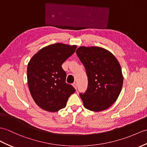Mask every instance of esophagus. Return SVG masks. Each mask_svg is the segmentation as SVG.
<instances>
[{
  "mask_svg": "<svg viewBox=\"0 0 147 147\" xmlns=\"http://www.w3.org/2000/svg\"><path fill=\"white\" fill-rule=\"evenodd\" d=\"M73 86L74 87L75 89L77 90V84H76V83H74L73 84Z\"/></svg>",
  "mask_w": 147,
  "mask_h": 147,
  "instance_id": "obj_1",
  "label": "esophagus"
}]
</instances>
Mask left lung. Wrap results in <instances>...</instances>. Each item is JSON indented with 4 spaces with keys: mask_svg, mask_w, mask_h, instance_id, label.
Returning <instances> with one entry per match:
<instances>
[{
    "mask_svg": "<svg viewBox=\"0 0 147 147\" xmlns=\"http://www.w3.org/2000/svg\"><path fill=\"white\" fill-rule=\"evenodd\" d=\"M88 76V88L80 93L84 107L93 111L107 110L117 101L123 83L118 60L100 47L81 46L76 51Z\"/></svg>",
    "mask_w": 147,
    "mask_h": 147,
    "instance_id": "1",
    "label": "left lung"
}]
</instances>
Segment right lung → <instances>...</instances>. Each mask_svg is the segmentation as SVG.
<instances>
[{
    "instance_id": "1",
    "label": "right lung",
    "mask_w": 147,
    "mask_h": 147,
    "mask_svg": "<svg viewBox=\"0 0 147 147\" xmlns=\"http://www.w3.org/2000/svg\"><path fill=\"white\" fill-rule=\"evenodd\" d=\"M77 46L56 43L41 49L27 65V83L35 103L43 110L59 111L66 107L68 98L76 90L66 83L63 63L73 55Z\"/></svg>"
}]
</instances>
